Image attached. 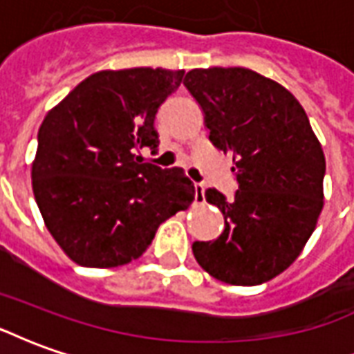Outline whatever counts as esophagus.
I'll return each instance as SVG.
<instances>
[{"label":"esophagus","mask_w":354,"mask_h":354,"mask_svg":"<svg viewBox=\"0 0 354 354\" xmlns=\"http://www.w3.org/2000/svg\"><path fill=\"white\" fill-rule=\"evenodd\" d=\"M195 201L197 203H205V185L201 182H195Z\"/></svg>","instance_id":"esophagus-1"}]
</instances>
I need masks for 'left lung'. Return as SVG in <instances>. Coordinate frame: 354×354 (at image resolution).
<instances>
[{
	"instance_id": "left-lung-1",
	"label": "left lung",
	"mask_w": 354,
	"mask_h": 354,
	"mask_svg": "<svg viewBox=\"0 0 354 354\" xmlns=\"http://www.w3.org/2000/svg\"><path fill=\"white\" fill-rule=\"evenodd\" d=\"M205 113L210 142L233 153V199L205 192L222 210L216 241H195L193 256L214 279L237 286L271 281L292 266L324 205L326 161L301 104L288 88L246 68L192 70L184 80Z\"/></svg>"
}]
</instances>
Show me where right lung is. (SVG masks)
<instances>
[{"label":"right lung","mask_w":354,"mask_h":354,"mask_svg":"<svg viewBox=\"0 0 354 354\" xmlns=\"http://www.w3.org/2000/svg\"><path fill=\"white\" fill-rule=\"evenodd\" d=\"M184 70L131 68L88 75L50 109L37 132L32 187L43 222L83 267L124 266L195 199L184 170L142 162L155 149V115Z\"/></svg>","instance_id":"1"}]
</instances>
